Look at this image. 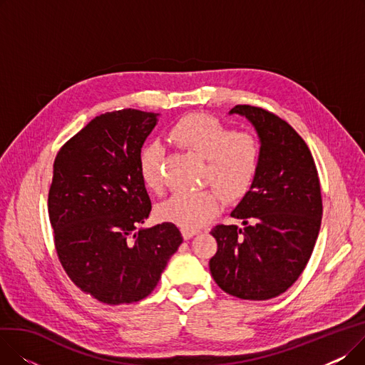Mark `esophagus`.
Here are the masks:
<instances>
[{
    "label": "esophagus",
    "mask_w": 365,
    "mask_h": 365,
    "mask_svg": "<svg viewBox=\"0 0 365 365\" xmlns=\"http://www.w3.org/2000/svg\"><path fill=\"white\" fill-rule=\"evenodd\" d=\"M194 235H197V231H182V237H183V240H189V238H192Z\"/></svg>",
    "instance_id": "1"
}]
</instances>
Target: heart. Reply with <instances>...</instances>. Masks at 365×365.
<instances>
[{
    "label": "heart",
    "mask_w": 365,
    "mask_h": 365,
    "mask_svg": "<svg viewBox=\"0 0 365 365\" xmlns=\"http://www.w3.org/2000/svg\"><path fill=\"white\" fill-rule=\"evenodd\" d=\"M170 140L179 149L204 160L201 180L216 187L195 194L173 197L158 208L163 220L175 223L185 231H195L213 219L222 207V196L238 201L252 189L260 167V143L255 134L234 130L220 120L194 113L179 120L170 130ZM138 167L146 187L163 195L165 189L164 150L149 143L139 152Z\"/></svg>",
    "instance_id": "obj_1"
}]
</instances>
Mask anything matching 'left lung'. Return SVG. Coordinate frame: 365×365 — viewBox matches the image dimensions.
<instances>
[{
    "label": "left lung",
    "instance_id": "obj_1",
    "mask_svg": "<svg viewBox=\"0 0 365 365\" xmlns=\"http://www.w3.org/2000/svg\"><path fill=\"white\" fill-rule=\"evenodd\" d=\"M262 142L257 178L232 212L242 220L217 225V253L210 272L227 294L267 300L287 292L308 264L318 238L322 198L312 153L299 133L277 113L237 105Z\"/></svg>",
    "mask_w": 365,
    "mask_h": 365
}]
</instances>
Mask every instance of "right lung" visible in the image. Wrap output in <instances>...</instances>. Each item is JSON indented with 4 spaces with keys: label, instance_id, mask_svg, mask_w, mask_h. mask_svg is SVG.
Wrapping results in <instances>:
<instances>
[{
    "label": "right lung",
    "instance_id": "add662e5",
    "mask_svg": "<svg viewBox=\"0 0 365 365\" xmlns=\"http://www.w3.org/2000/svg\"><path fill=\"white\" fill-rule=\"evenodd\" d=\"M158 113L105 112L72 136L53 163L48 217L71 281L106 304L134 303L155 289L182 244L175 223L136 227L150 213L138 158Z\"/></svg>",
    "mask_w": 365,
    "mask_h": 365
}]
</instances>
